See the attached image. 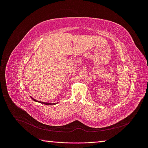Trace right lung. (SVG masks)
Instances as JSON below:
<instances>
[{
    "label": "right lung",
    "mask_w": 148,
    "mask_h": 148,
    "mask_svg": "<svg viewBox=\"0 0 148 148\" xmlns=\"http://www.w3.org/2000/svg\"><path fill=\"white\" fill-rule=\"evenodd\" d=\"M31 98H32V97H31ZM32 99H33V101H36V102H39V101H36V99H33V98H32ZM40 102V103H42V104H46V105H54V104H56L55 103H47V102Z\"/></svg>",
    "instance_id": "obj_1"
}]
</instances>
